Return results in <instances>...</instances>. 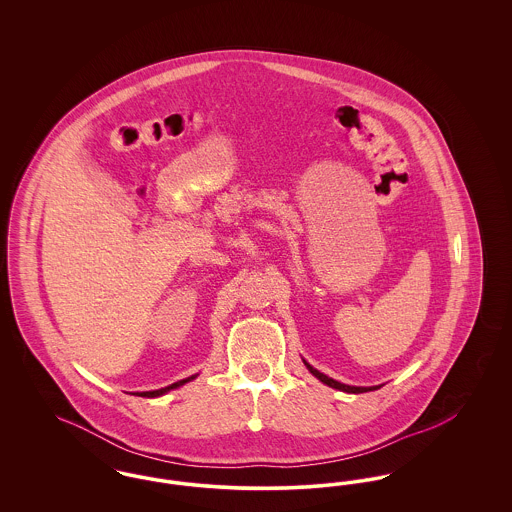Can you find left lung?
I'll use <instances>...</instances> for the list:
<instances>
[{
    "label": "left lung",
    "instance_id": "8db88e82",
    "mask_svg": "<svg viewBox=\"0 0 512 512\" xmlns=\"http://www.w3.org/2000/svg\"><path fill=\"white\" fill-rule=\"evenodd\" d=\"M307 368H309V372L318 378L322 384H326V386H330V388H336V390L347 391V393H365V391L376 390V388H380V386H372V388H357V386H345V384H340V382H336V380H332V378H328L326 374H322V372H318L317 368H313V366L309 365V363H305Z\"/></svg>",
    "mask_w": 512,
    "mask_h": 512
}]
</instances>
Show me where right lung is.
Returning a JSON list of instances; mask_svg holds the SVG:
<instances>
[{
	"instance_id": "1",
	"label": "right lung",
	"mask_w": 512,
	"mask_h": 512,
	"mask_svg": "<svg viewBox=\"0 0 512 512\" xmlns=\"http://www.w3.org/2000/svg\"><path fill=\"white\" fill-rule=\"evenodd\" d=\"M195 376H190V378H186V380H180V382H174L171 386H167V388H161V390L155 391H142L140 395L142 397H159V395H163V393H167V391L174 390V388H180V386H184L186 382H190V380H194Z\"/></svg>"
}]
</instances>
